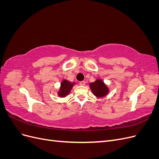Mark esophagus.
<instances>
[{
	"label": "esophagus",
	"mask_w": 159,
	"mask_h": 159,
	"mask_svg": "<svg viewBox=\"0 0 159 159\" xmlns=\"http://www.w3.org/2000/svg\"><path fill=\"white\" fill-rule=\"evenodd\" d=\"M85 81H80V85H85Z\"/></svg>",
	"instance_id": "34e87169"
}]
</instances>
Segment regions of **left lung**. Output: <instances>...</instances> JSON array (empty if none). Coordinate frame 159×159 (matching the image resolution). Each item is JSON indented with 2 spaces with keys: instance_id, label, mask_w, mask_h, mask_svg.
<instances>
[{
  "instance_id": "left-lung-1",
  "label": "left lung",
  "mask_w": 159,
  "mask_h": 159,
  "mask_svg": "<svg viewBox=\"0 0 159 159\" xmlns=\"http://www.w3.org/2000/svg\"><path fill=\"white\" fill-rule=\"evenodd\" d=\"M89 86L93 93L97 97L102 98L108 93V88L101 80H97L94 82L91 83Z\"/></svg>"
}]
</instances>
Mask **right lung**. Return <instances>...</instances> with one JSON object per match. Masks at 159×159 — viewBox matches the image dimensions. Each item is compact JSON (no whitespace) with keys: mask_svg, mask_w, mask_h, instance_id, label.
Returning a JSON list of instances; mask_svg holds the SVG:
<instances>
[{"mask_svg":"<svg viewBox=\"0 0 159 159\" xmlns=\"http://www.w3.org/2000/svg\"><path fill=\"white\" fill-rule=\"evenodd\" d=\"M74 85V83H70V81L66 80L62 81V82L61 84L60 89L58 92V95L60 97H66V95L69 94L70 91H71Z\"/></svg>","mask_w":159,"mask_h":159,"instance_id":"1","label":"right lung"}]
</instances>
